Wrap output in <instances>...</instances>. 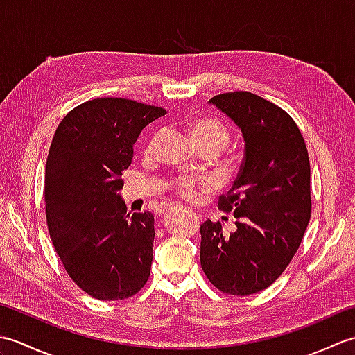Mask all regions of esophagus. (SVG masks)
<instances>
[{"label":"esophagus","mask_w":355,"mask_h":355,"mask_svg":"<svg viewBox=\"0 0 355 355\" xmlns=\"http://www.w3.org/2000/svg\"><path fill=\"white\" fill-rule=\"evenodd\" d=\"M169 209H172V205H163L162 206V212H164V210H169Z\"/></svg>","instance_id":"1"}]
</instances>
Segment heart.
Instances as JSON below:
<instances>
[{
    "mask_svg": "<svg viewBox=\"0 0 355 355\" xmlns=\"http://www.w3.org/2000/svg\"><path fill=\"white\" fill-rule=\"evenodd\" d=\"M189 131L192 135V140L197 148H210L215 149L216 153H221V150L229 145L230 141V131L227 130L223 122L216 119H200L195 120L191 123ZM154 140L149 143L148 149L153 148ZM171 189L175 191L180 197L186 200H192L197 197L200 189L206 191L210 187V183L207 180L197 178L192 175H178L171 182Z\"/></svg>",
    "mask_w": 355,
    "mask_h": 355,
    "instance_id": "obj_1",
    "label": "heart"
}]
</instances>
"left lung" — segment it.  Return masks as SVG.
<instances>
[{
	"label": "left lung",
	"mask_w": 355,
	"mask_h": 355,
	"mask_svg": "<svg viewBox=\"0 0 355 355\" xmlns=\"http://www.w3.org/2000/svg\"><path fill=\"white\" fill-rule=\"evenodd\" d=\"M244 137V160L218 206L236 218L224 235L221 223L201 224L200 261L212 285L233 296L266 290L288 267L311 216L310 158L290 114L248 92L214 96Z\"/></svg>",
	"instance_id": "left-lung-1"
}]
</instances>
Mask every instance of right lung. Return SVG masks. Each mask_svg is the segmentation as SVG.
Listing matches in <instances>:
<instances>
[{"mask_svg":"<svg viewBox=\"0 0 355 355\" xmlns=\"http://www.w3.org/2000/svg\"><path fill=\"white\" fill-rule=\"evenodd\" d=\"M166 110L102 97L71 110L53 135L45 164V215L51 243L79 288L122 300L148 282L154 215L126 214L119 195L141 130Z\"/></svg>","mask_w":355,"mask_h":355,"instance_id":"add662e5","label":"right lung"}]
</instances>
